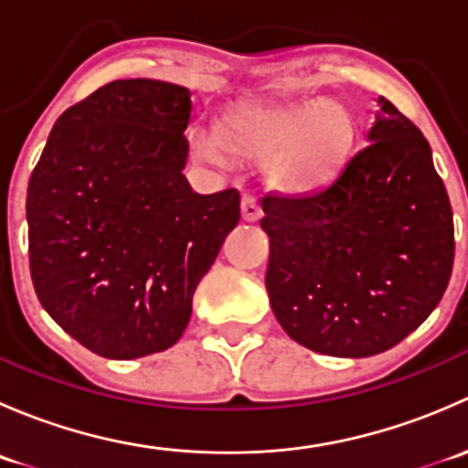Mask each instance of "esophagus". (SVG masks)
I'll use <instances>...</instances> for the list:
<instances>
[{"mask_svg": "<svg viewBox=\"0 0 468 468\" xmlns=\"http://www.w3.org/2000/svg\"><path fill=\"white\" fill-rule=\"evenodd\" d=\"M261 215H262V210H261V206L256 204V199H253V197H242V219L244 221H258L261 219Z\"/></svg>", "mask_w": 468, "mask_h": 468, "instance_id": "obj_1", "label": "esophagus"}]
</instances>
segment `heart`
Returning <instances> with one entry per match:
<instances>
[{
    "label": "heart",
    "instance_id": "b5f03b06",
    "mask_svg": "<svg viewBox=\"0 0 468 468\" xmlns=\"http://www.w3.org/2000/svg\"><path fill=\"white\" fill-rule=\"evenodd\" d=\"M356 138V122L342 103L276 101L229 112L219 131H195L192 146L207 163H226L229 154L262 160V176L282 195H305L322 187L339 169Z\"/></svg>",
    "mask_w": 468,
    "mask_h": 468
}]
</instances>
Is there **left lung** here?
Segmentation results:
<instances>
[{"label":"left lung","mask_w":468,"mask_h":468,"mask_svg":"<svg viewBox=\"0 0 468 468\" xmlns=\"http://www.w3.org/2000/svg\"><path fill=\"white\" fill-rule=\"evenodd\" d=\"M367 143L328 186L261 201L269 303L294 342L324 356L396 346L451 281L452 210L428 140L380 97Z\"/></svg>","instance_id":"left-lung-1"}]
</instances>
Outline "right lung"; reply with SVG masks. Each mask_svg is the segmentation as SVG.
<instances>
[{"label": "right lung", "mask_w": 468, "mask_h": 468, "mask_svg": "<svg viewBox=\"0 0 468 468\" xmlns=\"http://www.w3.org/2000/svg\"><path fill=\"white\" fill-rule=\"evenodd\" d=\"M190 90L106 83L56 120L27 190L31 281L42 308L92 353L174 346L197 285L239 221V192L183 176Z\"/></svg>", "instance_id": "obj_1"}]
</instances>
